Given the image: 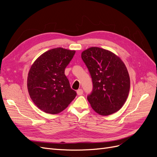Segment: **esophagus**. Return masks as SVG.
Listing matches in <instances>:
<instances>
[{
  "label": "esophagus",
  "mask_w": 157,
  "mask_h": 157,
  "mask_svg": "<svg viewBox=\"0 0 157 157\" xmlns=\"http://www.w3.org/2000/svg\"><path fill=\"white\" fill-rule=\"evenodd\" d=\"M77 93L78 96H81V95L83 94V90L82 89H78L77 91Z\"/></svg>",
  "instance_id": "34e87169"
}]
</instances>
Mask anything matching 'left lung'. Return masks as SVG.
I'll return each mask as SVG.
<instances>
[{"label":"left lung","mask_w":157,"mask_h":157,"mask_svg":"<svg viewBox=\"0 0 157 157\" xmlns=\"http://www.w3.org/2000/svg\"><path fill=\"white\" fill-rule=\"evenodd\" d=\"M81 58L88 67L93 82V90L87 99L99 115H110L124 105L129 94L130 80L122 59L112 52L90 47Z\"/></svg>","instance_id":"left-lung-1"}]
</instances>
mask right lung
<instances>
[{
    "mask_svg": "<svg viewBox=\"0 0 157 157\" xmlns=\"http://www.w3.org/2000/svg\"><path fill=\"white\" fill-rule=\"evenodd\" d=\"M75 54V50L53 48L40 55L31 65L27 76L28 92L43 112L59 113L77 96L65 75V69Z\"/></svg>",
    "mask_w": 157,
    "mask_h": 157,
    "instance_id": "add662e5",
    "label": "right lung"
}]
</instances>
